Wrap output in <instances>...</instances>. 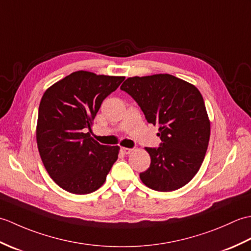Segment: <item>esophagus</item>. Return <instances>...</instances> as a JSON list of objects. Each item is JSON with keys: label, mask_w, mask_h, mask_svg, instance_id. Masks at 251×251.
<instances>
[{"label": "esophagus", "mask_w": 251, "mask_h": 251, "mask_svg": "<svg viewBox=\"0 0 251 251\" xmlns=\"http://www.w3.org/2000/svg\"><path fill=\"white\" fill-rule=\"evenodd\" d=\"M121 151L123 154H130L132 152V149H129V148H122Z\"/></svg>", "instance_id": "esophagus-1"}]
</instances>
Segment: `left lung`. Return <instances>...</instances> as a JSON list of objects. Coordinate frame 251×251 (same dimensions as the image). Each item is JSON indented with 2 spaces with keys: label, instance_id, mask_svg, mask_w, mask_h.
<instances>
[{
  "label": "left lung",
  "instance_id": "8db88e82",
  "mask_svg": "<svg viewBox=\"0 0 251 251\" xmlns=\"http://www.w3.org/2000/svg\"><path fill=\"white\" fill-rule=\"evenodd\" d=\"M121 89L137 101L149 123L159 127L161 147L146 148L151 165L140 174L143 184L159 192L182 188L200 170L210 138L200 90L166 73L128 77Z\"/></svg>",
  "mask_w": 251,
  "mask_h": 251
}]
</instances>
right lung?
Returning <instances> with one entry per match:
<instances>
[{"instance_id":"obj_1","label":"right lung","mask_w":251,"mask_h":251,"mask_svg":"<svg viewBox=\"0 0 251 251\" xmlns=\"http://www.w3.org/2000/svg\"><path fill=\"white\" fill-rule=\"evenodd\" d=\"M125 76L76 71L45 90L39 106L36 143L50 178L73 194H88L104 183L119 146H102L90 136L105 97Z\"/></svg>"}]
</instances>
